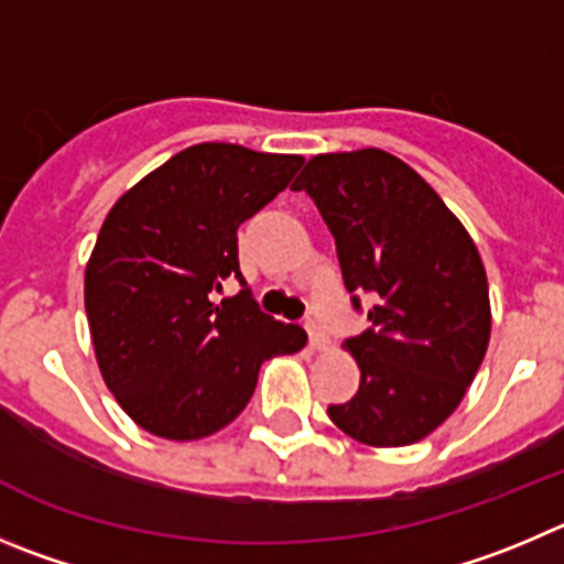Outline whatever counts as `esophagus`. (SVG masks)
Here are the masks:
<instances>
[{"instance_id": "34e87169", "label": "esophagus", "mask_w": 564, "mask_h": 564, "mask_svg": "<svg viewBox=\"0 0 564 564\" xmlns=\"http://www.w3.org/2000/svg\"><path fill=\"white\" fill-rule=\"evenodd\" d=\"M306 334H308V345H312V350H323L325 336H323V330H319V325L314 323V319H306Z\"/></svg>"}]
</instances>
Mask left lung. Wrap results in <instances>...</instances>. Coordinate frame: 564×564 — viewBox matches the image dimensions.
I'll use <instances>...</instances> for the list:
<instances>
[{
  "label": "left lung",
  "mask_w": 564,
  "mask_h": 564,
  "mask_svg": "<svg viewBox=\"0 0 564 564\" xmlns=\"http://www.w3.org/2000/svg\"><path fill=\"white\" fill-rule=\"evenodd\" d=\"M306 192L334 234L350 303L367 330L345 341L361 381L328 417L376 448H401L454 414L489 341L481 256L440 194L383 150L317 155Z\"/></svg>",
  "instance_id": "left-lung-1"
}]
</instances>
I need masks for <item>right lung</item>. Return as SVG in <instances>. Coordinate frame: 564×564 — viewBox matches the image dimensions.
I'll use <instances>...</instances> for the list:
<instances>
[{"label":"right lung","instance_id":"add662e5","mask_svg":"<svg viewBox=\"0 0 564 564\" xmlns=\"http://www.w3.org/2000/svg\"><path fill=\"white\" fill-rule=\"evenodd\" d=\"M300 166V155L194 144L105 217L86 267L88 325L105 383L150 434L186 442L225 429L264 359L306 345L300 325L258 308L236 245ZM225 280L242 289L217 304Z\"/></svg>","mask_w":564,"mask_h":564}]
</instances>
